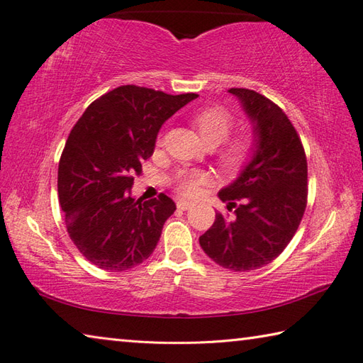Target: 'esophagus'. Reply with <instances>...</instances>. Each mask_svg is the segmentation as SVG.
<instances>
[{
  "mask_svg": "<svg viewBox=\"0 0 363 363\" xmlns=\"http://www.w3.org/2000/svg\"><path fill=\"white\" fill-rule=\"evenodd\" d=\"M177 209H181V211H187V209H190L191 207V203H189V201H177Z\"/></svg>",
  "mask_w": 363,
  "mask_h": 363,
  "instance_id": "esophagus-1",
  "label": "esophagus"
}]
</instances>
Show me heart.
Instances as JSON below:
<instances>
[{"label": "heart", "instance_id": "obj_1", "mask_svg": "<svg viewBox=\"0 0 363 363\" xmlns=\"http://www.w3.org/2000/svg\"><path fill=\"white\" fill-rule=\"evenodd\" d=\"M191 123L196 128L199 137L203 138L206 145L217 146L228 138L230 129H233L234 120L230 113L218 106L204 107L198 111ZM251 150V143L248 138H234L225 145V148L220 152V162L226 168H237L240 167L245 159L248 157ZM207 179L206 173L191 169V172H181L176 176V187L177 191L184 196H194L198 194L199 186L204 184Z\"/></svg>", "mask_w": 363, "mask_h": 363}]
</instances>
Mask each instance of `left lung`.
<instances>
[{"mask_svg":"<svg viewBox=\"0 0 363 363\" xmlns=\"http://www.w3.org/2000/svg\"><path fill=\"white\" fill-rule=\"evenodd\" d=\"M252 125L251 157L218 191L234 215L217 213L199 237L203 251L230 272L274 260L295 235L307 204V160L296 129L279 106L248 89H229Z\"/></svg>","mask_w":363,"mask_h":363,"instance_id":"left-lung-1","label":"left lung"}]
</instances>
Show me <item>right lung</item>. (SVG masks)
<instances>
[{"label":"right lung","instance_id":"obj_1","mask_svg":"<svg viewBox=\"0 0 363 363\" xmlns=\"http://www.w3.org/2000/svg\"><path fill=\"white\" fill-rule=\"evenodd\" d=\"M196 94L121 86L91 103L73 126L59 162L57 191L76 248L98 268L125 272L148 259L176 211L172 198L130 195L152 156L162 125Z\"/></svg>","mask_w":363,"mask_h":363}]
</instances>
